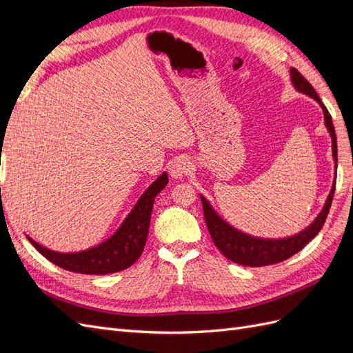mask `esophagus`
<instances>
[{"instance_id": "esophagus-1", "label": "esophagus", "mask_w": 353, "mask_h": 353, "mask_svg": "<svg viewBox=\"0 0 353 353\" xmlns=\"http://www.w3.org/2000/svg\"><path fill=\"white\" fill-rule=\"evenodd\" d=\"M190 160L187 157H176L172 160V163H170L169 166V172H170V176L175 178V179H181L184 175L188 174L190 170Z\"/></svg>"}]
</instances>
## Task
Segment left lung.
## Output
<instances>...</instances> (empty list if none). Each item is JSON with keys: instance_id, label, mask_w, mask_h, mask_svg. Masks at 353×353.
<instances>
[{"instance_id": "obj_1", "label": "left lung", "mask_w": 353, "mask_h": 353, "mask_svg": "<svg viewBox=\"0 0 353 353\" xmlns=\"http://www.w3.org/2000/svg\"><path fill=\"white\" fill-rule=\"evenodd\" d=\"M290 74H292V83L294 85V88L299 92H303L309 95V97L315 99L318 104L321 105V109L324 112V122L330 132L331 143H333V157L336 163L334 166L337 169V138H336V131L333 126V121H331V116L325 105L323 104L321 99L318 97V94L314 90L312 85L303 78V74L299 70H296L294 68L290 69ZM334 190H336V181L333 183V187H331V191L327 197L323 210L319 212V215L315 218V221L311 223V225L299 234H296L293 237L279 239V240L253 237V236H249V234L239 231L237 228L230 225L227 221H223L218 213L213 210L210 203L205 197L200 196V199L203 203V212H205V221H206L209 234L213 243H215V245L219 249V252L225 256L227 259H230L231 262H236L239 265L265 266V265L283 262L290 258V256H293L294 253L301 252L305 245L311 241L319 231H321L331 208V201H333Z\"/></svg>"}]
</instances>
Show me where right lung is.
Wrapping results in <instances>:
<instances>
[{
  "label": "right lung",
  "mask_w": 353,
  "mask_h": 353,
  "mask_svg": "<svg viewBox=\"0 0 353 353\" xmlns=\"http://www.w3.org/2000/svg\"><path fill=\"white\" fill-rule=\"evenodd\" d=\"M166 184L168 174L163 172L138 199L137 205L125 218L119 230L95 248L74 253H60L44 248L30 237L28 240L50 262L72 272L103 275L126 270L140 258L144 250L154 197Z\"/></svg>",
  "instance_id": "1"
}]
</instances>
